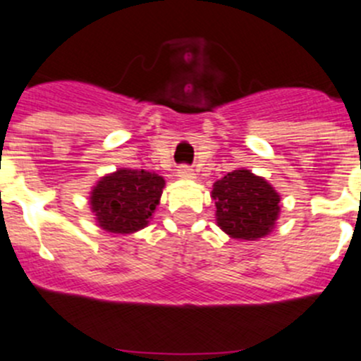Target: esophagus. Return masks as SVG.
Returning a JSON list of instances; mask_svg holds the SVG:
<instances>
[{
  "mask_svg": "<svg viewBox=\"0 0 361 361\" xmlns=\"http://www.w3.org/2000/svg\"><path fill=\"white\" fill-rule=\"evenodd\" d=\"M178 176H180L181 180H194L195 173L194 169H190L188 166H180V169H178Z\"/></svg>",
  "mask_w": 361,
  "mask_h": 361,
  "instance_id": "1",
  "label": "esophagus"
}]
</instances>
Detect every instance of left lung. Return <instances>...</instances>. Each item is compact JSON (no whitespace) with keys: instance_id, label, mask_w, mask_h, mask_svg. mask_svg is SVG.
Here are the masks:
<instances>
[{"instance_id":"obj_1","label":"left lung","mask_w":361,"mask_h":361,"mask_svg":"<svg viewBox=\"0 0 361 361\" xmlns=\"http://www.w3.org/2000/svg\"><path fill=\"white\" fill-rule=\"evenodd\" d=\"M216 224L234 240H259L274 231L281 213V195L248 169L227 173L213 183Z\"/></svg>"}]
</instances>
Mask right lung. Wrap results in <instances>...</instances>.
<instances>
[{
	"instance_id": "obj_1",
	"label": "right lung",
	"mask_w": 361,
	"mask_h": 361,
	"mask_svg": "<svg viewBox=\"0 0 361 361\" xmlns=\"http://www.w3.org/2000/svg\"><path fill=\"white\" fill-rule=\"evenodd\" d=\"M166 181L141 169H118L100 178L90 195L97 226L107 233L130 234L148 226L160 202Z\"/></svg>"
}]
</instances>
